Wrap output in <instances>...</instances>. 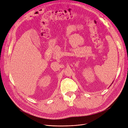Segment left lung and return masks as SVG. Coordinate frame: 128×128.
<instances>
[{"mask_svg": "<svg viewBox=\"0 0 128 128\" xmlns=\"http://www.w3.org/2000/svg\"><path fill=\"white\" fill-rule=\"evenodd\" d=\"M110 86H111V85H110Z\"/></svg>", "mask_w": 128, "mask_h": 128, "instance_id": "left-lung-1", "label": "left lung"}]
</instances>
